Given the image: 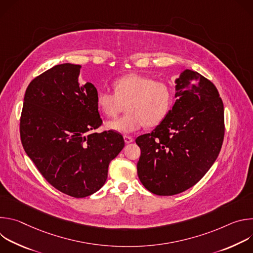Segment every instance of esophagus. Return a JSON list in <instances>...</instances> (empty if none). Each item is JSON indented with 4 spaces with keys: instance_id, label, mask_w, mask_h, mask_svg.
Listing matches in <instances>:
<instances>
[{
    "instance_id": "1",
    "label": "esophagus",
    "mask_w": 253,
    "mask_h": 253,
    "mask_svg": "<svg viewBox=\"0 0 253 253\" xmlns=\"http://www.w3.org/2000/svg\"><path fill=\"white\" fill-rule=\"evenodd\" d=\"M124 141H125V143L126 144H129V143H131V142H133V138L132 137H130V136H124Z\"/></svg>"
}]
</instances>
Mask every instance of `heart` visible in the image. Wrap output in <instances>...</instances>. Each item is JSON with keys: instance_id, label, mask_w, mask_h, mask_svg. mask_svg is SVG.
<instances>
[{"instance_id": "b5f03b06", "label": "heart", "mask_w": 253, "mask_h": 253, "mask_svg": "<svg viewBox=\"0 0 253 253\" xmlns=\"http://www.w3.org/2000/svg\"><path fill=\"white\" fill-rule=\"evenodd\" d=\"M114 93L100 91L97 95L99 110L107 117H115L126 104L122 117L107 122L106 129L132 133L142 127L158 125L168 114L172 104V90L164 82L136 73L124 75L113 83Z\"/></svg>"}]
</instances>
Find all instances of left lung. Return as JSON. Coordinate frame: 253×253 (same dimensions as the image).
I'll return each instance as SVG.
<instances>
[{
    "label": "left lung",
    "mask_w": 253,
    "mask_h": 253,
    "mask_svg": "<svg viewBox=\"0 0 253 253\" xmlns=\"http://www.w3.org/2000/svg\"><path fill=\"white\" fill-rule=\"evenodd\" d=\"M175 84L172 109L151 133L136 139L140 181L162 196L195 185L217 159L224 138V108L214 84L189 69Z\"/></svg>",
    "instance_id": "left-lung-1"
}]
</instances>
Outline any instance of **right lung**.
Masks as SVG:
<instances>
[{"label": "right lung", "instance_id": "right-lung-1", "mask_svg": "<svg viewBox=\"0 0 253 253\" xmlns=\"http://www.w3.org/2000/svg\"><path fill=\"white\" fill-rule=\"evenodd\" d=\"M80 65H56L28 86L20 120L25 152L59 191L83 198L106 182L108 167L123 149L122 135L96 133L102 124L97 89L79 84Z\"/></svg>", "mask_w": 253, "mask_h": 253}]
</instances>
